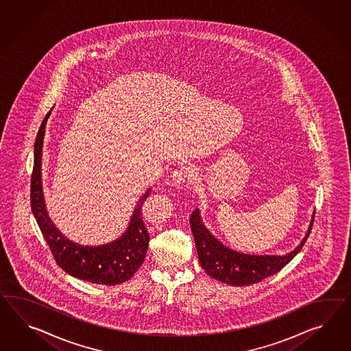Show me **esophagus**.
<instances>
[{
  "instance_id": "34e87169",
  "label": "esophagus",
  "mask_w": 351,
  "mask_h": 351,
  "mask_svg": "<svg viewBox=\"0 0 351 351\" xmlns=\"http://www.w3.org/2000/svg\"><path fill=\"white\" fill-rule=\"evenodd\" d=\"M193 179V170L189 166H180L172 173V182L175 186L188 185Z\"/></svg>"
}]
</instances>
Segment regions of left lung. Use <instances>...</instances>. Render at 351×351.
Masks as SVG:
<instances>
[{
  "label": "left lung",
  "mask_w": 351,
  "mask_h": 351,
  "mask_svg": "<svg viewBox=\"0 0 351 351\" xmlns=\"http://www.w3.org/2000/svg\"><path fill=\"white\" fill-rule=\"evenodd\" d=\"M313 219L315 213L309 224L307 234L302 239L300 245L289 254L282 256L248 255L226 247L208 231L202 221L199 209H195L190 215V227L195 239L199 263L206 274L226 284H231L234 287H246L250 284L261 282L267 276L280 271L284 266L291 263V258L300 252L303 245L306 243L313 226Z\"/></svg>",
  "instance_id": "8db88e82"
}]
</instances>
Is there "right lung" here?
<instances>
[{"mask_svg": "<svg viewBox=\"0 0 351 351\" xmlns=\"http://www.w3.org/2000/svg\"><path fill=\"white\" fill-rule=\"evenodd\" d=\"M49 115L51 112L47 114L35 139L30 203L38 226L56 263L66 273L81 280L101 285H117L127 282L145 263L149 234L143 222L142 208L145 199L149 197L151 189L138 200L128 228L119 239L100 246H82L64 237L48 215L42 186V148L45 124Z\"/></svg>", "mask_w": 351, "mask_h": 351, "instance_id": "1", "label": "right lung"}]
</instances>
